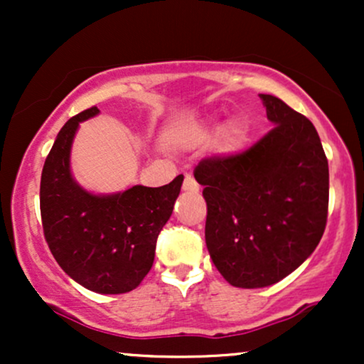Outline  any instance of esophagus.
Instances as JSON below:
<instances>
[{
    "mask_svg": "<svg viewBox=\"0 0 364 364\" xmlns=\"http://www.w3.org/2000/svg\"><path fill=\"white\" fill-rule=\"evenodd\" d=\"M198 190L200 186L196 183V179L191 174H188L185 178V183H183V191H186V193H198Z\"/></svg>",
    "mask_w": 364,
    "mask_h": 364,
    "instance_id": "esophagus-1",
    "label": "esophagus"
}]
</instances>
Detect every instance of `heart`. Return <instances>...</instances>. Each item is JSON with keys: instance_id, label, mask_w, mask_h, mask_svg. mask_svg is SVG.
I'll list each match as a JSON object with an SVG mask.
<instances>
[{"instance_id": "1", "label": "heart", "mask_w": 364, "mask_h": 364, "mask_svg": "<svg viewBox=\"0 0 364 364\" xmlns=\"http://www.w3.org/2000/svg\"><path fill=\"white\" fill-rule=\"evenodd\" d=\"M219 127V123L214 124V128ZM245 140V129L241 124L231 123L228 124L220 133V150L225 154V156H235V154L240 152L241 145H243Z\"/></svg>"}]
</instances>
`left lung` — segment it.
Instances as JSON below:
<instances>
[{"label":"left lung","instance_id":"obj_1","mask_svg":"<svg viewBox=\"0 0 364 364\" xmlns=\"http://www.w3.org/2000/svg\"><path fill=\"white\" fill-rule=\"evenodd\" d=\"M272 129L243 154L202 159L205 243L231 286L258 289L294 272L327 223L328 162L308 118L260 94Z\"/></svg>","mask_w":364,"mask_h":364}]
</instances>
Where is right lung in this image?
Segmentation results:
<instances>
[{
  "label": "right lung",
  "instance_id": "right-lung-1",
  "mask_svg": "<svg viewBox=\"0 0 364 364\" xmlns=\"http://www.w3.org/2000/svg\"><path fill=\"white\" fill-rule=\"evenodd\" d=\"M99 112L83 111L58 133L41 176V215L53 257L75 282L99 294H123L152 269L157 236L173 214L183 174L159 188L85 190L73 178L72 147L80 123Z\"/></svg>",
  "mask_w": 364,
  "mask_h": 364
}]
</instances>
